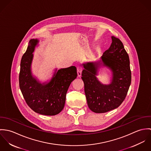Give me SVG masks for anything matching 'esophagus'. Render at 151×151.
<instances>
[{
    "label": "esophagus",
    "instance_id": "1",
    "mask_svg": "<svg viewBox=\"0 0 151 151\" xmlns=\"http://www.w3.org/2000/svg\"><path fill=\"white\" fill-rule=\"evenodd\" d=\"M77 75L78 77H80L81 76V73H82V68L80 67H78L77 68Z\"/></svg>",
    "mask_w": 151,
    "mask_h": 151
}]
</instances>
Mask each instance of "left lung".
I'll return each mask as SVG.
<instances>
[{
    "instance_id": "left-lung-1",
    "label": "left lung",
    "mask_w": 151,
    "mask_h": 151,
    "mask_svg": "<svg viewBox=\"0 0 151 151\" xmlns=\"http://www.w3.org/2000/svg\"><path fill=\"white\" fill-rule=\"evenodd\" d=\"M112 42L101 59L83 64L82 80L87 104L92 111L106 113L118 108L127 94L131 81L129 55L122 41L111 36ZM105 66L112 71L109 85H104L97 79L99 69Z\"/></svg>"
}]
</instances>
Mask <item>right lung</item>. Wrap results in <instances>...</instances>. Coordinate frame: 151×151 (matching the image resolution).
<instances>
[{
  "instance_id": "add662e5",
  "label": "right lung",
  "mask_w": 151,
  "mask_h": 151,
  "mask_svg": "<svg viewBox=\"0 0 151 151\" xmlns=\"http://www.w3.org/2000/svg\"><path fill=\"white\" fill-rule=\"evenodd\" d=\"M39 43L32 39L22 57L19 74V86L28 106L35 112L46 116L59 114L64 108L65 96L71 82L77 78L75 66L56 68L51 80L41 83L32 75L31 65L33 52Z\"/></svg>"
}]
</instances>
